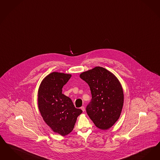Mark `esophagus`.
<instances>
[{"label": "esophagus", "instance_id": "obj_1", "mask_svg": "<svg viewBox=\"0 0 160 160\" xmlns=\"http://www.w3.org/2000/svg\"><path fill=\"white\" fill-rule=\"evenodd\" d=\"M81 109L83 111V112L85 111V108H84V107H81Z\"/></svg>", "mask_w": 160, "mask_h": 160}]
</instances>
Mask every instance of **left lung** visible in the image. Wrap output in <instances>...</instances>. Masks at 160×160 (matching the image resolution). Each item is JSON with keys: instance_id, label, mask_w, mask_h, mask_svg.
Segmentation results:
<instances>
[{"instance_id": "obj_1", "label": "left lung", "mask_w": 160, "mask_h": 160, "mask_svg": "<svg viewBox=\"0 0 160 160\" xmlns=\"http://www.w3.org/2000/svg\"><path fill=\"white\" fill-rule=\"evenodd\" d=\"M80 77L89 84L92 93L91 102L86 107L90 118L101 130L111 128L120 118L124 103L120 81L101 67L83 72Z\"/></svg>"}]
</instances>
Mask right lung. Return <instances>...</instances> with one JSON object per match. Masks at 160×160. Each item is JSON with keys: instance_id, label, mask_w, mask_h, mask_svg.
Returning a JSON list of instances; mask_svg holds the SVG:
<instances>
[{"instance_id": "obj_1", "label": "right lung", "mask_w": 160, "mask_h": 160, "mask_svg": "<svg viewBox=\"0 0 160 160\" xmlns=\"http://www.w3.org/2000/svg\"><path fill=\"white\" fill-rule=\"evenodd\" d=\"M71 74L53 72L43 78L38 90V107L45 122L58 134L65 136L73 130L77 117L83 112L75 108L62 88Z\"/></svg>"}]
</instances>
